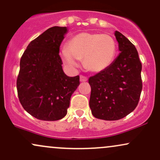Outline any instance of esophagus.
Returning <instances> with one entry per match:
<instances>
[{
	"instance_id": "34e87169",
	"label": "esophagus",
	"mask_w": 160,
	"mask_h": 160,
	"mask_svg": "<svg viewBox=\"0 0 160 160\" xmlns=\"http://www.w3.org/2000/svg\"><path fill=\"white\" fill-rule=\"evenodd\" d=\"M80 81L81 82H86V81H87V80H88L87 77L84 76V75H80Z\"/></svg>"
}]
</instances>
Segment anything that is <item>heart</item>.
I'll use <instances>...</instances> for the list:
<instances>
[{
    "label": "heart",
    "instance_id": "obj_1",
    "mask_svg": "<svg viewBox=\"0 0 160 160\" xmlns=\"http://www.w3.org/2000/svg\"><path fill=\"white\" fill-rule=\"evenodd\" d=\"M116 51L114 38L108 34L81 32L70 38L62 51V59L71 68L78 66L76 59L83 60L88 70L100 72L112 63Z\"/></svg>",
    "mask_w": 160,
    "mask_h": 160
}]
</instances>
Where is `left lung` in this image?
I'll return each instance as SVG.
<instances>
[{
  "instance_id": "1",
  "label": "left lung",
  "mask_w": 160,
  "mask_h": 160,
  "mask_svg": "<svg viewBox=\"0 0 160 160\" xmlns=\"http://www.w3.org/2000/svg\"><path fill=\"white\" fill-rule=\"evenodd\" d=\"M118 57L105 70L88 79L89 107L95 118L115 121L124 118L137 107L142 89V63L133 44L115 31Z\"/></svg>"
}]
</instances>
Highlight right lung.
Wrapping results in <instances>:
<instances>
[{"label": "right lung", "instance_id": "add662e5", "mask_svg": "<svg viewBox=\"0 0 160 160\" xmlns=\"http://www.w3.org/2000/svg\"><path fill=\"white\" fill-rule=\"evenodd\" d=\"M65 27L48 29L30 42L22 56L17 92L23 108L36 118L57 121L64 118L80 77H68L62 70L59 47Z\"/></svg>", "mask_w": 160, "mask_h": 160}]
</instances>
